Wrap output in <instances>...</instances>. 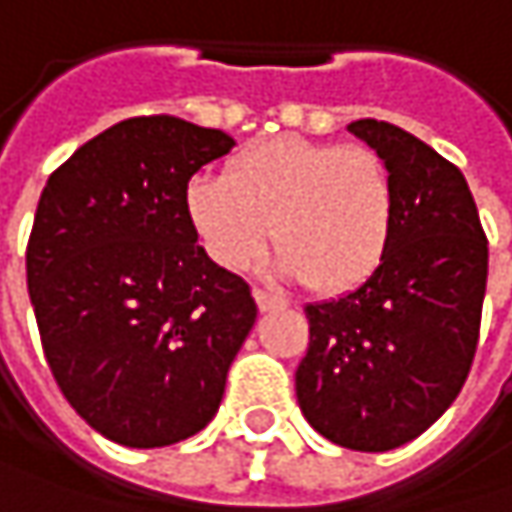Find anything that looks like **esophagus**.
I'll return each mask as SVG.
<instances>
[{
	"label": "esophagus",
	"mask_w": 512,
	"mask_h": 512,
	"mask_svg": "<svg viewBox=\"0 0 512 512\" xmlns=\"http://www.w3.org/2000/svg\"><path fill=\"white\" fill-rule=\"evenodd\" d=\"M253 300H256L259 311H271V309H279V306H285V300H282V297L268 294V291H262V288H253Z\"/></svg>",
	"instance_id": "1"
}]
</instances>
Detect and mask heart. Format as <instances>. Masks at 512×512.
Segmentation results:
<instances>
[{
	"label": "heart",
	"instance_id": "obj_1",
	"mask_svg": "<svg viewBox=\"0 0 512 512\" xmlns=\"http://www.w3.org/2000/svg\"><path fill=\"white\" fill-rule=\"evenodd\" d=\"M203 253L224 271L244 268L274 238L268 268L341 294L382 265L396 227V189L364 145L274 136L244 148L224 174H195L183 195Z\"/></svg>",
	"mask_w": 512,
	"mask_h": 512
}]
</instances>
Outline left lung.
<instances>
[{"label": "left lung", "mask_w": 512, "mask_h": 512, "mask_svg": "<svg viewBox=\"0 0 512 512\" xmlns=\"http://www.w3.org/2000/svg\"><path fill=\"white\" fill-rule=\"evenodd\" d=\"M349 130L390 171L396 227L367 282L306 306L297 402L326 440L390 452L440 420L469 376L490 250L455 163L387 122L358 119Z\"/></svg>", "instance_id": "8db88e82"}]
</instances>
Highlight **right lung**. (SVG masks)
<instances>
[{"label":"right lung","mask_w":512,"mask_h":512,"mask_svg":"<svg viewBox=\"0 0 512 512\" xmlns=\"http://www.w3.org/2000/svg\"><path fill=\"white\" fill-rule=\"evenodd\" d=\"M233 136L177 116L125 119L52 171L25 250L60 393L107 440L180 443L218 414L256 323L241 276L192 233L183 195Z\"/></svg>","instance_id":"1"}]
</instances>
